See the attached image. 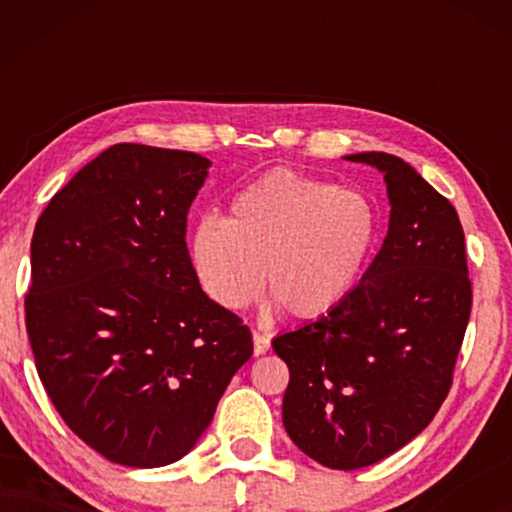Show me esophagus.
I'll return each mask as SVG.
<instances>
[{
	"label": "esophagus",
	"instance_id": "1",
	"mask_svg": "<svg viewBox=\"0 0 512 512\" xmlns=\"http://www.w3.org/2000/svg\"><path fill=\"white\" fill-rule=\"evenodd\" d=\"M265 352H270V338H268V335L256 331L254 333V354L261 356Z\"/></svg>",
	"mask_w": 512,
	"mask_h": 512
}]
</instances>
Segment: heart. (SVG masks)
I'll return each mask as SVG.
<instances>
[{
    "label": "heart",
    "mask_w": 512,
    "mask_h": 512,
    "mask_svg": "<svg viewBox=\"0 0 512 512\" xmlns=\"http://www.w3.org/2000/svg\"><path fill=\"white\" fill-rule=\"evenodd\" d=\"M375 209L361 193L293 170L242 188L228 219L205 216L191 233L200 289L226 310L265 286L286 314L317 319L354 291L375 244Z\"/></svg>",
    "instance_id": "1"
}]
</instances>
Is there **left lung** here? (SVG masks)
Segmentation results:
<instances>
[{"label":"left lung","instance_id":"left-lung-1","mask_svg":"<svg viewBox=\"0 0 512 512\" xmlns=\"http://www.w3.org/2000/svg\"><path fill=\"white\" fill-rule=\"evenodd\" d=\"M347 158L384 172L389 233L335 310L272 340L289 366L286 433L338 471L377 464L429 426L450 394L473 305L452 202L401 158Z\"/></svg>","mask_w":512,"mask_h":512}]
</instances>
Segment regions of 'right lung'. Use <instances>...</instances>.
Segmentation results:
<instances>
[{"instance_id":"1","label":"right lung","mask_w":512,"mask_h":512,"mask_svg":"<svg viewBox=\"0 0 512 512\" xmlns=\"http://www.w3.org/2000/svg\"><path fill=\"white\" fill-rule=\"evenodd\" d=\"M207 167L191 151L114 144L34 228V363L69 429L116 464L184 457L254 354L249 326L205 296L188 256V209Z\"/></svg>"}]
</instances>
